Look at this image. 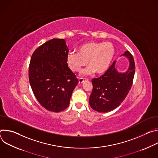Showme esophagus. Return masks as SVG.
<instances>
[{
  "instance_id": "esophagus-1",
  "label": "esophagus",
  "mask_w": 158,
  "mask_h": 158,
  "mask_svg": "<svg viewBox=\"0 0 158 158\" xmlns=\"http://www.w3.org/2000/svg\"><path fill=\"white\" fill-rule=\"evenodd\" d=\"M84 81H85V80H84V79H83V78H80V79H79V84H82Z\"/></svg>"
}]
</instances>
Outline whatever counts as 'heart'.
Listing matches in <instances>:
<instances>
[{"label": "heart", "mask_w": 158, "mask_h": 158, "mask_svg": "<svg viewBox=\"0 0 158 158\" xmlns=\"http://www.w3.org/2000/svg\"><path fill=\"white\" fill-rule=\"evenodd\" d=\"M114 53V47L112 43L91 41L80 46L78 52L67 54L66 62L72 71L79 72L88 62L89 67L82 73L83 75H90L94 72L102 74L108 69Z\"/></svg>", "instance_id": "obj_1"}]
</instances>
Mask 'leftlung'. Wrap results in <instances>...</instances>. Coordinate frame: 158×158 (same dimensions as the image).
Segmentation results:
<instances>
[{
    "instance_id": "8db88e82",
    "label": "left lung",
    "mask_w": 158,
    "mask_h": 158,
    "mask_svg": "<svg viewBox=\"0 0 158 158\" xmlns=\"http://www.w3.org/2000/svg\"><path fill=\"white\" fill-rule=\"evenodd\" d=\"M121 56L129 60V65L126 72H119L114 61L104 75L92 80L93 89L89 105L98 112H107L118 107L131 88L135 74L134 60L128 51Z\"/></svg>"
}]
</instances>
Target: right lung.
Wrapping results in <instances>:
<instances>
[{"label": "right lung", "mask_w": 158, "mask_h": 158, "mask_svg": "<svg viewBox=\"0 0 158 158\" xmlns=\"http://www.w3.org/2000/svg\"><path fill=\"white\" fill-rule=\"evenodd\" d=\"M69 49L63 39H52L33 53L29 69L32 91L46 109L58 112L69 105L79 81L66 62Z\"/></svg>", "instance_id": "1"}]
</instances>
